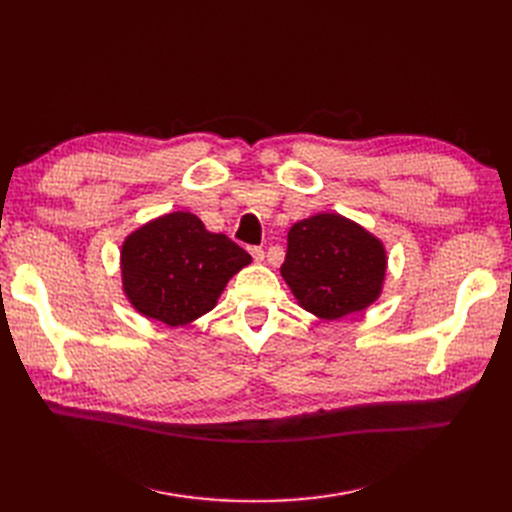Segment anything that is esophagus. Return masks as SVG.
I'll use <instances>...</instances> for the list:
<instances>
[{"mask_svg":"<svg viewBox=\"0 0 512 512\" xmlns=\"http://www.w3.org/2000/svg\"><path fill=\"white\" fill-rule=\"evenodd\" d=\"M250 254L256 262H262L265 260V252H262V247H250Z\"/></svg>","mask_w":512,"mask_h":512,"instance_id":"esophagus-1","label":"esophagus"}]
</instances>
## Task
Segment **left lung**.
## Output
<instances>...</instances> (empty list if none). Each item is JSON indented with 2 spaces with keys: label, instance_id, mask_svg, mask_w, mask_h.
<instances>
[{
  "label": "left lung",
  "instance_id": "left-lung-1",
  "mask_svg": "<svg viewBox=\"0 0 512 512\" xmlns=\"http://www.w3.org/2000/svg\"><path fill=\"white\" fill-rule=\"evenodd\" d=\"M384 243L339 213H316L292 224L282 277L294 299L322 320L374 305L386 275Z\"/></svg>",
  "mask_w": 512,
  "mask_h": 512
}]
</instances>
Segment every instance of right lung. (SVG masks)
Wrapping results in <instances>:
<instances>
[{"mask_svg": "<svg viewBox=\"0 0 512 512\" xmlns=\"http://www.w3.org/2000/svg\"><path fill=\"white\" fill-rule=\"evenodd\" d=\"M252 256L190 211L164 213L121 245V286L138 314L185 327L218 305L228 280Z\"/></svg>", "mask_w": 512, "mask_h": 512, "instance_id": "right-lung-1", "label": "right lung"}]
</instances>
